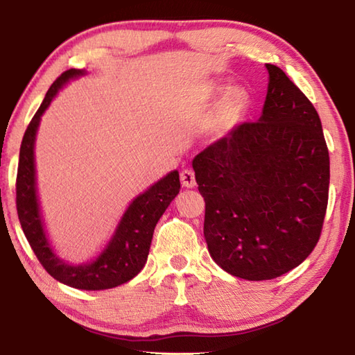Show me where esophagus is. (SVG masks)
<instances>
[{
  "label": "esophagus",
  "mask_w": 355,
  "mask_h": 355,
  "mask_svg": "<svg viewBox=\"0 0 355 355\" xmlns=\"http://www.w3.org/2000/svg\"><path fill=\"white\" fill-rule=\"evenodd\" d=\"M180 180H182V184L186 188H194L196 186V175L192 169H183L180 173Z\"/></svg>",
  "instance_id": "34e87169"
}]
</instances>
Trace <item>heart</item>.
Returning a JSON list of instances; mask_svg holds the SVG:
<instances>
[{
	"label": "heart",
	"mask_w": 355,
	"mask_h": 355,
	"mask_svg": "<svg viewBox=\"0 0 355 355\" xmlns=\"http://www.w3.org/2000/svg\"><path fill=\"white\" fill-rule=\"evenodd\" d=\"M239 100H241V97H239V95H235V97H233V98L230 100V103H228V106H227V111L235 110L236 105L239 103Z\"/></svg>",
	"instance_id": "obj_1"
}]
</instances>
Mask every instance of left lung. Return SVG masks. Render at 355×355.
I'll return each instance as SVG.
<instances>
[{"mask_svg":"<svg viewBox=\"0 0 355 355\" xmlns=\"http://www.w3.org/2000/svg\"><path fill=\"white\" fill-rule=\"evenodd\" d=\"M263 114L196 156L209 255L228 274L271 280L320 241L330 163L315 106L285 71L266 64Z\"/></svg>","mask_w":355,"mask_h":355,"instance_id":"obj_1","label":"left lung"}]
</instances>
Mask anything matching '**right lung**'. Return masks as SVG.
Wrapping results in <instances>:
<instances>
[{
    "label": "right lung",
    "mask_w": 355,
    "mask_h": 355,
    "mask_svg": "<svg viewBox=\"0 0 355 355\" xmlns=\"http://www.w3.org/2000/svg\"><path fill=\"white\" fill-rule=\"evenodd\" d=\"M78 75H83V70H65L51 84L25 131L20 147L15 183L17 213H19L23 233H25L29 245L51 277L62 282L64 285L78 288V290L97 291L122 285L141 272L147 261L155 227L166 208L178 194L180 177L178 172L173 171L161 178L158 183H155L144 194L137 196L125 211L111 243L95 261L81 264V266H70L61 258H58L50 248L40 219L37 194H35L34 139L40 116L51 103L53 97L65 83Z\"/></svg>",
    "instance_id": "obj_1"
}]
</instances>
